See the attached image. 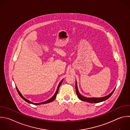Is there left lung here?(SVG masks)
<instances>
[{"label":"left lung","instance_id":"8db88e82","mask_svg":"<svg viewBox=\"0 0 130 130\" xmlns=\"http://www.w3.org/2000/svg\"><path fill=\"white\" fill-rule=\"evenodd\" d=\"M115 88L113 90V91L110 93L109 95L106 96H104L102 98H86L83 95H82L78 92V89H77V83H76H76H75V91H76V93L78 96V98H79V100H80L82 101H85L87 102L90 103H100L102 102H103L104 101H106V100L108 99L111 95L113 93L114 90H115Z\"/></svg>","mask_w":130,"mask_h":130}]
</instances>
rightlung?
<instances>
[{
    "label": "right lung",
    "mask_w": 130,
    "mask_h": 130,
    "mask_svg": "<svg viewBox=\"0 0 130 130\" xmlns=\"http://www.w3.org/2000/svg\"><path fill=\"white\" fill-rule=\"evenodd\" d=\"M63 80V79L60 82V83H59V85H58V88H57V91H56V92L55 94H54V95L52 98H51L50 99H49L48 100H47V101H45V102H44L40 103H32V102H30L29 101H28V100L26 99L25 98H24L22 95V94H21V93L19 92V91L18 90V88H17V87H16V89H17V92H18V94H19V95L21 96V98L23 100H24L25 102H27L28 103L31 104H33V105H41V104H45L49 103H51V102H53V101L56 99V96H57V94H58V92L59 89V87H60V85H61V84H62V83Z\"/></svg>",
    "instance_id": "add662e5"
}]
</instances>
